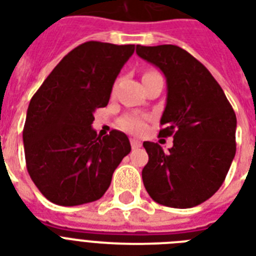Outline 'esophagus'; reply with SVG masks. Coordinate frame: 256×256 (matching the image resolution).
Segmentation results:
<instances>
[{"instance_id":"obj_1","label":"esophagus","mask_w":256,"mask_h":256,"mask_svg":"<svg viewBox=\"0 0 256 256\" xmlns=\"http://www.w3.org/2000/svg\"><path fill=\"white\" fill-rule=\"evenodd\" d=\"M130 144H132V148H140L142 146L140 140H138L136 138H130Z\"/></svg>"}]
</instances>
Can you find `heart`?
Wrapping results in <instances>:
<instances>
[{
	"instance_id": "b5f03b06",
	"label": "heart",
	"mask_w": 256,
	"mask_h": 256,
	"mask_svg": "<svg viewBox=\"0 0 256 256\" xmlns=\"http://www.w3.org/2000/svg\"><path fill=\"white\" fill-rule=\"evenodd\" d=\"M120 126L132 134H140L146 128V118L138 114H128L120 120Z\"/></svg>"
}]
</instances>
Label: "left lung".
<instances>
[{"instance_id": "obj_1", "label": "left lung", "mask_w": 256, "mask_h": 256, "mask_svg": "<svg viewBox=\"0 0 256 256\" xmlns=\"http://www.w3.org/2000/svg\"><path fill=\"white\" fill-rule=\"evenodd\" d=\"M136 54L166 77L160 136L174 138L168 152L144 142L148 154L142 170L144 188L164 206H198L219 190L234 160V108L210 72L182 48L136 45Z\"/></svg>"}]
</instances>
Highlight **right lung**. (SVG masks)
I'll use <instances>...</instances> for the list:
<instances>
[{"label":"right lung","mask_w":256,"mask_h":256,"mask_svg":"<svg viewBox=\"0 0 256 256\" xmlns=\"http://www.w3.org/2000/svg\"><path fill=\"white\" fill-rule=\"evenodd\" d=\"M134 48L98 41L77 46L30 100L22 132L26 168L50 202L78 206L100 199L132 150L124 132L96 136L92 124Z\"/></svg>","instance_id":"add662e5"}]
</instances>
